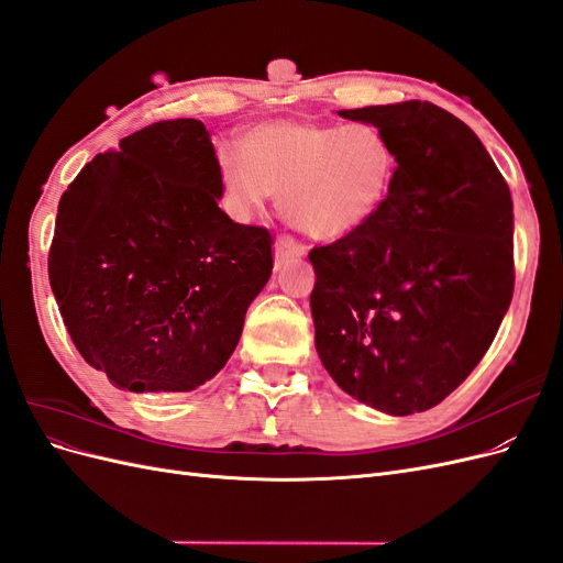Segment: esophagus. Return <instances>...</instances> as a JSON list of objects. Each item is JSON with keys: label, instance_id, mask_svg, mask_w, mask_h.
<instances>
[{"label": "esophagus", "instance_id": "obj_1", "mask_svg": "<svg viewBox=\"0 0 563 563\" xmlns=\"http://www.w3.org/2000/svg\"><path fill=\"white\" fill-rule=\"evenodd\" d=\"M302 255H305V246L298 240H294V236L282 234L275 242V267L277 269H282L288 261L302 258Z\"/></svg>", "mask_w": 563, "mask_h": 563}]
</instances>
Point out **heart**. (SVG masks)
I'll return each instance as SVG.
<instances>
[{
  "label": "heart",
  "mask_w": 563,
  "mask_h": 563,
  "mask_svg": "<svg viewBox=\"0 0 563 563\" xmlns=\"http://www.w3.org/2000/svg\"><path fill=\"white\" fill-rule=\"evenodd\" d=\"M399 155L371 122L269 119L242 135V152L218 155V176L236 213L263 209L282 190V209L314 240L366 228L395 187Z\"/></svg>",
  "instance_id": "heart-1"
}]
</instances>
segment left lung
<instances>
[{
	"mask_svg": "<svg viewBox=\"0 0 563 563\" xmlns=\"http://www.w3.org/2000/svg\"><path fill=\"white\" fill-rule=\"evenodd\" d=\"M338 114L383 129L399 168L366 228L310 251L314 345L350 397L428 411L482 362L512 302V197L476 133L428 100Z\"/></svg>",
	"mask_w": 563,
	"mask_h": 563,
	"instance_id": "8db88e82",
	"label": "left lung"
}]
</instances>
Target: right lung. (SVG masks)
Masks as SVG:
<instances>
[{
  "label": "right lung",
  "mask_w": 563,
  "mask_h": 563,
  "mask_svg": "<svg viewBox=\"0 0 563 563\" xmlns=\"http://www.w3.org/2000/svg\"><path fill=\"white\" fill-rule=\"evenodd\" d=\"M197 119L135 131L58 203L48 282L75 347L129 391H190L223 368L272 275V234L218 207Z\"/></svg>",
  "instance_id": "right-lung-1"
}]
</instances>
